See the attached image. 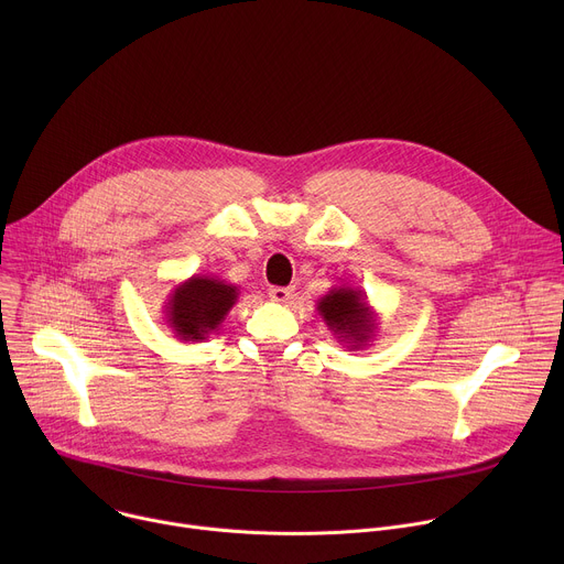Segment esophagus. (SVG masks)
I'll return each mask as SVG.
<instances>
[{
	"instance_id": "34e87169",
	"label": "esophagus",
	"mask_w": 564,
	"mask_h": 564,
	"mask_svg": "<svg viewBox=\"0 0 564 564\" xmlns=\"http://www.w3.org/2000/svg\"><path fill=\"white\" fill-rule=\"evenodd\" d=\"M292 294H294L292 288H272L270 290V299L276 303H288L292 299Z\"/></svg>"
}]
</instances>
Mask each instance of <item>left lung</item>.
<instances>
[{"instance_id":"obj_1","label":"left lung","mask_w":564,"mask_h":564,"mask_svg":"<svg viewBox=\"0 0 564 564\" xmlns=\"http://www.w3.org/2000/svg\"><path fill=\"white\" fill-rule=\"evenodd\" d=\"M316 312L324 318L328 330L348 350H364L375 339L379 328L377 314L368 296L359 288L339 285L316 301Z\"/></svg>"}]
</instances>
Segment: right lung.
Segmentation results:
<instances>
[{
	"label": "right lung",
	"instance_id": "add662e5",
	"mask_svg": "<svg viewBox=\"0 0 564 564\" xmlns=\"http://www.w3.org/2000/svg\"><path fill=\"white\" fill-rule=\"evenodd\" d=\"M238 301V288L218 276L194 274L172 288L165 324L178 341H205Z\"/></svg>",
	"mask_w": 564,
	"mask_h": 564
}]
</instances>
